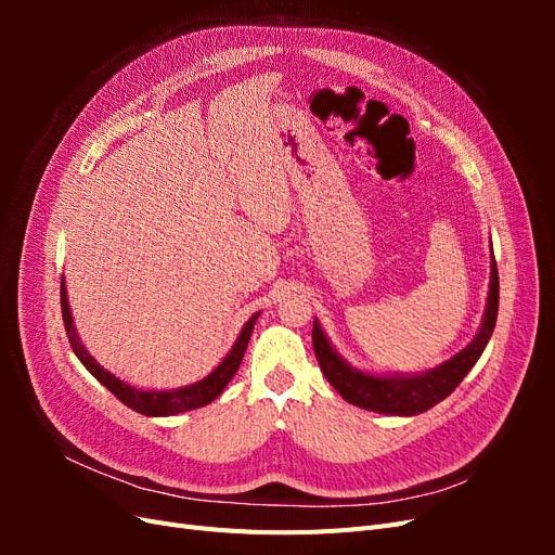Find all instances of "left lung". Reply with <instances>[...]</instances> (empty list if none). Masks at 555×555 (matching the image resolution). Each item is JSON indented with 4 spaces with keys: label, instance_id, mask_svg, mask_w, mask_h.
<instances>
[{
    "label": "left lung",
    "instance_id": "8db88e82",
    "mask_svg": "<svg viewBox=\"0 0 555 555\" xmlns=\"http://www.w3.org/2000/svg\"><path fill=\"white\" fill-rule=\"evenodd\" d=\"M498 300H500V280H498V266L491 249V282H489V298H486V310L481 317V326L477 335L465 349H461L456 357L440 363L438 367H430L426 373L414 375H373L359 371V367L349 365L314 319L312 326V347L314 357L322 367L328 384L338 391L347 402L361 410H371L379 414L391 416H414L438 405L456 386L463 377L473 371L479 361L481 351L489 345L495 319H498Z\"/></svg>",
    "mask_w": 555,
    "mask_h": 555
}]
</instances>
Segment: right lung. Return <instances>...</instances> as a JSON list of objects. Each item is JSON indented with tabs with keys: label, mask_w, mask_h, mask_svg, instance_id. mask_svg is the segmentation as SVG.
I'll use <instances>...</instances> for the list:
<instances>
[{
	"label": "right lung",
	"mask_w": 555,
	"mask_h": 555,
	"mask_svg": "<svg viewBox=\"0 0 555 555\" xmlns=\"http://www.w3.org/2000/svg\"><path fill=\"white\" fill-rule=\"evenodd\" d=\"M60 296H62V319H64V328L66 335H69V343L74 354L78 357V361L88 367V371L102 382L106 389L117 398L122 400V405L131 408L133 412L145 414V416H173L180 412H190L196 408H204L208 402H212L217 396L224 391V386L233 379V375L238 373L243 354L247 349L249 343V335L251 328H255L259 312L251 314L241 335L233 343V347L229 349V354L222 359V363L215 367L210 375H206L204 379H198L194 384L188 386H180V389H166V391H157V389H139V386H131L127 382H122L120 377H115L113 373L104 371V365H99L90 354L86 345L80 343L78 338V331L74 326V319H72V308H69V298H66V287H64V280H62V287H60Z\"/></svg>",
	"instance_id": "obj_1"
}]
</instances>
